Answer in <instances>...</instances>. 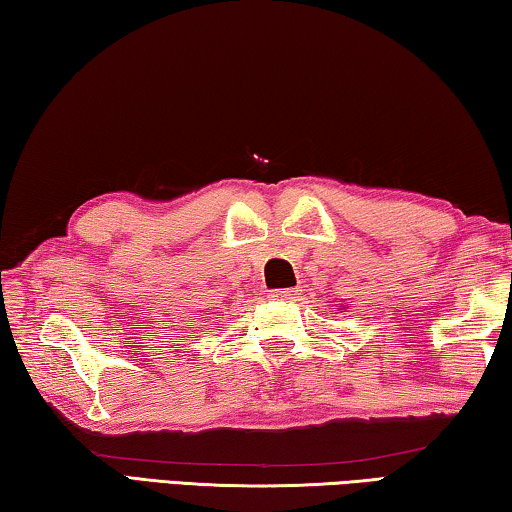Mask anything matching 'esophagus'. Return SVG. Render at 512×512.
<instances>
[{
  "label": "esophagus",
  "mask_w": 512,
  "mask_h": 512,
  "mask_svg": "<svg viewBox=\"0 0 512 512\" xmlns=\"http://www.w3.org/2000/svg\"><path fill=\"white\" fill-rule=\"evenodd\" d=\"M293 296H296V293H293L291 289H277L271 293V298H275V300H291Z\"/></svg>",
  "instance_id": "1"
}]
</instances>
